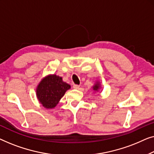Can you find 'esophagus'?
Segmentation results:
<instances>
[{"label": "esophagus", "mask_w": 154, "mask_h": 154, "mask_svg": "<svg viewBox=\"0 0 154 154\" xmlns=\"http://www.w3.org/2000/svg\"><path fill=\"white\" fill-rule=\"evenodd\" d=\"M79 87H80V86L77 85V84H74V85H73V88H74L75 89H79Z\"/></svg>", "instance_id": "obj_1"}]
</instances>
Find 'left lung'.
<instances>
[{"mask_svg":"<svg viewBox=\"0 0 154 154\" xmlns=\"http://www.w3.org/2000/svg\"><path fill=\"white\" fill-rule=\"evenodd\" d=\"M100 88V82H96V84H95V85L93 86V90H94L95 91H98Z\"/></svg>","mask_w":154,"mask_h":154,"instance_id":"8db88e82","label":"left lung"}]
</instances>
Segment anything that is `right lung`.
<instances>
[{"mask_svg": "<svg viewBox=\"0 0 154 154\" xmlns=\"http://www.w3.org/2000/svg\"><path fill=\"white\" fill-rule=\"evenodd\" d=\"M70 85L63 81L62 77L56 75H50L41 80L36 88V96L42 106L47 109H52Z\"/></svg>", "mask_w": 154, "mask_h": 154, "instance_id": "obj_1", "label": "right lung"}]
</instances>
